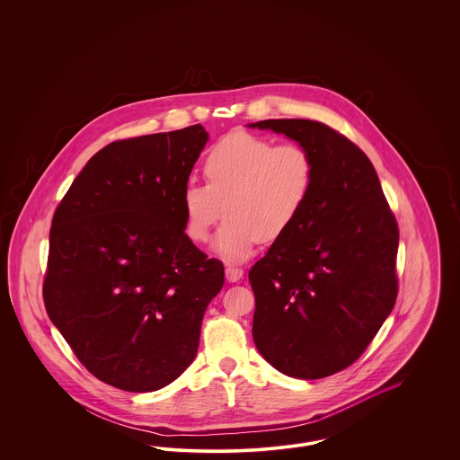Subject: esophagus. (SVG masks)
<instances>
[{
	"label": "esophagus",
	"instance_id": "obj_1",
	"mask_svg": "<svg viewBox=\"0 0 460 460\" xmlns=\"http://www.w3.org/2000/svg\"><path fill=\"white\" fill-rule=\"evenodd\" d=\"M241 278H243V269H238V267H226V279L229 281V283H238Z\"/></svg>",
	"mask_w": 460,
	"mask_h": 460
}]
</instances>
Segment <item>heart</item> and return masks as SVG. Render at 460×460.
I'll list each match as a JSON object with an SVG mask.
<instances>
[{"mask_svg": "<svg viewBox=\"0 0 460 460\" xmlns=\"http://www.w3.org/2000/svg\"><path fill=\"white\" fill-rule=\"evenodd\" d=\"M207 184H188L181 195L184 233L207 243L226 212L214 241L224 262L246 261L259 241H278L298 222L315 184V162L304 146L274 145L250 132H233L208 152Z\"/></svg>", "mask_w": 460, "mask_h": 460, "instance_id": "1", "label": "heart"}]
</instances>
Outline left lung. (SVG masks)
<instances>
[{
	"label": "left lung",
	"instance_id": "8db88e82",
	"mask_svg": "<svg viewBox=\"0 0 460 460\" xmlns=\"http://www.w3.org/2000/svg\"><path fill=\"white\" fill-rule=\"evenodd\" d=\"M312 155L304 214L248 272L253 341L289 377L321 379L351 366L394 310L398 226L371 160L323 122L269 119Z\"/></svg>",
	"mask_w": 460,
	"mask_h": 460
}]
</instances>
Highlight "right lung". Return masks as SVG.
I'll return each instance as SVG.
<instances>
[{
    "label": "right lung",
    "mask_w": 460,
    "mask_h": 460,
    "mask_svg": "<svg viewBox=\"0 0 460 460\" xmlns=\"http://www.w3.org/2000/svg\"><path fill=\"white\" fill-rule=\"evenodd\" d=\"M208 141L199 124L110 143L55 210L43 296L83 366L124 392H155L197 357L224 265L184 233L181 195Z\"/></svg>",
    "instance_id": "right-lung-1"
}]
</instances>
